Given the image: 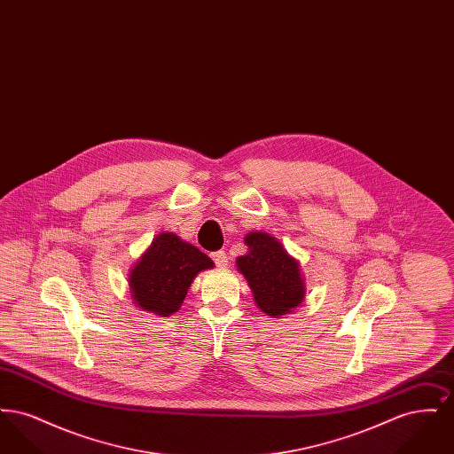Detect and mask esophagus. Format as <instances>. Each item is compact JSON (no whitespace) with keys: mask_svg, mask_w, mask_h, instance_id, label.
<instances>
[{"mask_svg":"<svg viewBox=\"0 0 454 454\" xmlns=\"http://www.w3.org/2000/svg\"><path fill=\"white\" fill-rule=\"evenodd\" d=\"M211 257H213L215 263H216V267H219V269H223V267H226V265H228V257H226V254H224L223 250H217V252H215Z\"/></svg>","mask_w":454,"mask_h":454,"instance_id":"obj_1","label":"esophagus"}]
</instances>
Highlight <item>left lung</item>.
Wrapping results in <instances>:
<instances>
[{"mask_svg":"<svg viewBox=\"0 0 454 454\" xmlns=\"http://www.w3.org/2000/svg\"><path fill=\"white\" fill-rule=\"evenodd\" d=\"M245 243L248 254L238 257V270L248 282L257 306L270 317L289 313L304 298L300 263L267 233L250 231Z\"/></svg>","mask_w":454,"mask_h":454,"instance_id":"left-lung-1","label":"left lung"}]
</instances>
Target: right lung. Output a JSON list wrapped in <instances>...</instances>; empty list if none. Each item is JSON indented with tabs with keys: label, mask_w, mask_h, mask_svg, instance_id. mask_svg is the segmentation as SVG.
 Here are the masks:
<instances>
[{
	"label": "right lung",
	"mask_w": 454,
	"mask_h": 454,
	"mask_svg": "<svg viewBox=\"0 0 454 454\" xmlns=\"http://www.w3.org/2000/svg\"><path fill=\"white\" fill-rule=\"evenodd\" d=\"M211 267L213 260L197 247L161 233L130 272V296L141 309L168 317L184 302L195 276Z\"/></svg>",
	"instance_id": "add662e5"
}]
</instances>
